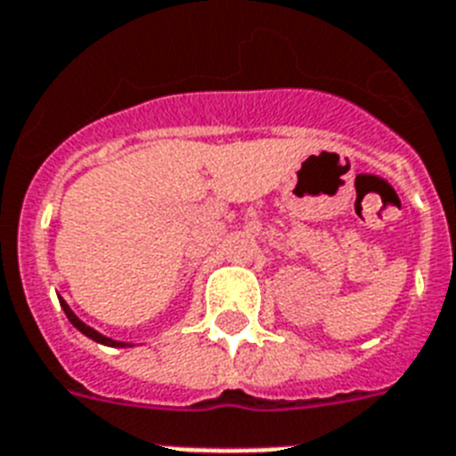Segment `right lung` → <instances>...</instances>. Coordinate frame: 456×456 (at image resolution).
I'll return each mask as SVG.
<instances>
[{
  "label": "right lung",
  "mask_w": 456,
  "mask_h": 456,
  "mask_svg": "<svg viewBox=\"0 0 456 456\" xmlns=\"http://www.w3.org/2000/svg\"><path fill=\"white\" fill-rule=\"evenodd\" d=\"M57 299H60V305H62L64 315L69 317V322L74 324V327L78 329L80 334H86L87 338H92V340H94V343H102V346H109V347H132V343H122V340H113V338H109V336L99 334L97 329H92L90 324L83 322V320H80V317L76 315V313L71 311V308H69V304L62 299V297H57Z\"/></svg>",
  "instance_id": "1"
}]
</instances>
